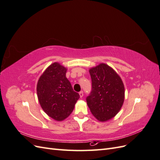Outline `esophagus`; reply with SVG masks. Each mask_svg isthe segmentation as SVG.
I'll use <instances>...</instances> for the list:
<instances>
[{"instance_id": "obj_1", "label": "esophagus", "mask_w": 160, "mask_h": 160, "mask_svg": "<svg viewBox=\"0 0 160 160\" xmlns=\"http://www.w3.org/2000/svg\"><path fill=\"white\" fill-rule=\"evenodd\" d=\"M79 96H80L81 98H83V91H80L79 92Z\"/></svg>"}]
</instances>
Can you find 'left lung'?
<instances>
[{
  "mask_svg": "<svg viewBox=\"0 0 160 160\" xmlns=\"http://www.w3.org/2000/svg\"><path fill=\"white\" fill-rule=\"evenodd\" d=\"M89 73L92 91L87 97V103L97 119L107 122L118 113L123 104V83L112 67L103 62L91 67Z\"/></svg>",
  "mask_w": 160,
  "mask_h": 160,
  "instance_id": "1",
  "label": "left lung"
}]
</instances>
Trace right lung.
I'll list each match as a JSON object with an SVG mask.
<instances>
[{"instance_id":"right-lung-1","label":"right lung","mask_w":160,"mask_h":160,"mask_svg":"<svg viewBox=\"0 0 160 160\" xmlns=\"http://www.w3.org/2000/svg\"><path fill=\"white\" fill-rule=\"evenodd\" d=\"M67 68L57 62L50 65L38 79L37 97L48 116L57 122L68 118L79 98L66 77Z\"/></svg>"}]
</instances>
